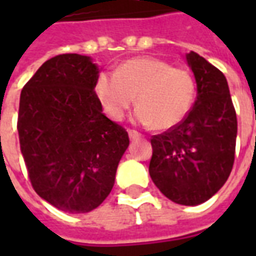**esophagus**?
Here are the masks:
<instances>
[{"mask_svg":"<svg viewBox=\"0 0 256 256\" xmlns=\"http://www.w3.org/2000/svg\"><path fill=\"white\" fill-rule=\"evenodd\" d=\"M128 137L132 140H136V138H140L141 137V134L138 132H136V130H128Z\"/></svg>","mask_w":256,"mask_h":256,"instance_id":"34e87169","label":"esophagus"}]
</instances>
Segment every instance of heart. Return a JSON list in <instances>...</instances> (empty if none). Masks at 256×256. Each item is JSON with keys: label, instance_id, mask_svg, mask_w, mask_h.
<instances>
[{"label": "heart", "instance_id": "heart-1", "mask_svg": "<svg viewBox=\"0 0 256 256\" xmlns=\"http://www.w3.org/2000/svg\"><path fill=\"white\" fill-rule=\"evenodd\" d=\"M101 108L112 120H120L137 102L134 120L158 130H168L182 122L196 96L192 72L155 58L126 60L115 74L101 72L94 84Z\"/></svg>", "mask_w": 256, "mask_h": 256}]
</instances>
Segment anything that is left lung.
Here are the masks:
<instances>
[{"label":"left lung","mask_w":256,"mask_h":256,"mask_svg":"<svg viewBox=\"0 0 256 256\" xmlns=\"http://www.w3.org/2000/svg\"><path fill=\"white\" fill-rule=\"evenodd\" d=\"M186 62L198 84L196 101L180 124L150 138V176L172 202L198 206L230 176L237 118L225 75L198 53L189 52Z\"/></svg>","instance_id":"8db88e82"}]
</instances>
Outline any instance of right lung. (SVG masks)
Wrapping results in <instances>:
<instances>
[{
    "label": "right lung",
    "instance_id": "add662e5",
    "mask_svg": "<svg viewBox=\"0 0 256 256\" xmlns=\"http://www.w3.org/2000/svg\"><path fill=\"white\" fill-rule=\"evenodd\" d=\"M89 56L49 58L20 94L18 132L31 185L56 208L82 214L112 190L128 134L102 114Z\"/></svg>",
    "mask_w": 256,
    "mask_h": 256
}]
</instances>
